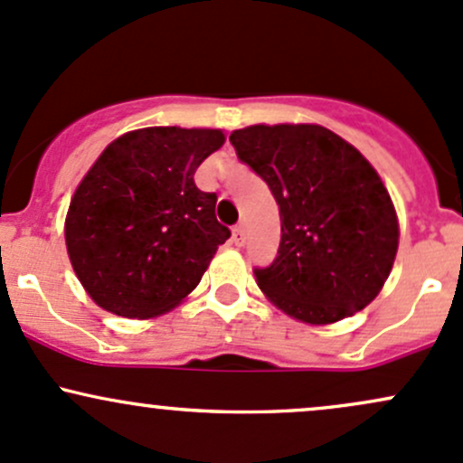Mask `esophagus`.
<instances>
[{"instance_id": "1", "label": "esophagus", "mask_w": 463, "mask_h": 463, "mask_svg": "<svg viewBox=\"0 0 463 463\" xmlns=\"http://www.w3.org/2000/svg\"><path fill=\"white\" fill-rule=\"evenodd\" d=\"M245 241H247L245 227H242V225H238L236 230L232 232V242H233V245H236V247H242V245H245Z\"/></svg>"}]
</instances>
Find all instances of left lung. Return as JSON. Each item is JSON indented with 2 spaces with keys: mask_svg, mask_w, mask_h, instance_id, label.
<instances>
[{
  "mask_svg": "<svg viewBox=\"0 0 463 463\" xmlns=\"http://www.w3.org/2000/svg\"><path fill=\"white\" fill-rule=\"evenodd\" d=\"M280 207V247L253 269L287 316L331 325L375 300L392 269L400 227L384 183L351 143L322 126H250L230 137Z\"/></svg>",
  "mask_w": 463,
  "mask_h": 463,
  "instance_id": "1",
  "label": "left lung"
}]
</instances>
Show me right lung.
Segmentation results:
<instances>
[{
  "label": "right lung",
  "mask_w": 463,
  "mask_h": 463,
  "mask_svg": "<svg viewBox=\"0 0 463 463\" xmlns=\"http://www.w3.org/2000/svg\"><path fill=\"white\" fill-rule=\"evenodd\" d=\"M225 143L221 130L143 128L114 138L79 183L66 216L72 269L101 309L161 316L196 289L218 245L216 194L196 167Z\"/></svg>",
  "instance_id": "right-lung-1"
}]
</instances>
